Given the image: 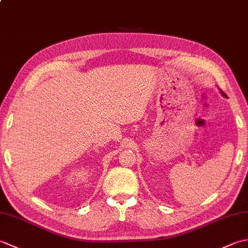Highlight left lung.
I'll return each instance as SVG.
<instances>
[{"label": "left lung", "instance_id": "obj_1", "mask_svg": "<svg viewBox=\"0 0 248 248\" xmlns=\"http://www.w3.org/2000/svg\"><path fill=\"white\" fill-rule=\"evenodd\" d=\"M220 93H222V94H223V96H225V93H224V92H220Z\"/></svg>", "mask_w": 248, "mask_h": 248}]
</instances>
